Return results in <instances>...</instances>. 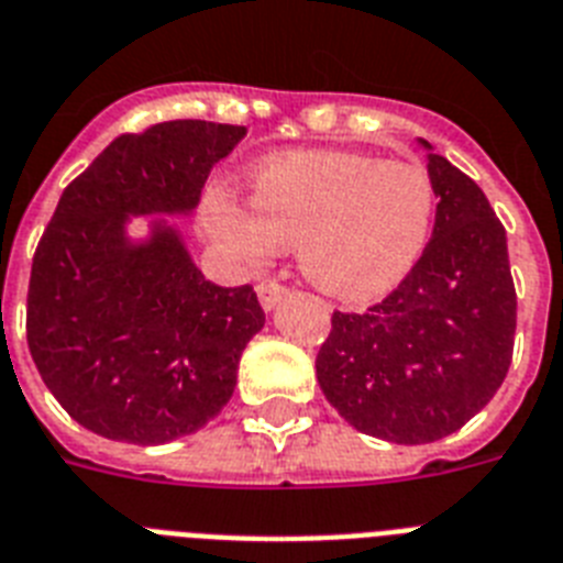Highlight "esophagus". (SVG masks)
Returning <instances> with one entry per match:
<instances>
[{"mask_svg":"<svg viewBox=\"0 0 563 563\" xmlns=\"http://www.w3.org/2000/svg\"><path fill=\"white\" fill-rule=\"evenodd\" d=\"M286 295H289V289H286L283 283L277 280L257 283V297H260V303H263V309H274L280 300H286Z\"/></svg>","mask_w":563,"mask_h":563,"instance_id":"obj_1","label":"esophagus"}]
</instances>
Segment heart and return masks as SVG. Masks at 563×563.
Here are the masks:
<instances>
[{
    "label": "heart",
    "mask_w": 563,
    "mask_h": 563,
    "mask_svg": "<svg viewBox=\"0 0 563 563\" xmlns=\"http://www.w3.org/2000/svg\"><path fill=\"white\" fill-rule=\"evenodd\" d=\"M251 199L254 210L210 194L205 231L249 263L300 245L306 277L346 300L405 280L437 219L428 170L358 153L274 155L251 176Z\"/></svg>",
    "instance_id": "obj_1"
}]
</instances>
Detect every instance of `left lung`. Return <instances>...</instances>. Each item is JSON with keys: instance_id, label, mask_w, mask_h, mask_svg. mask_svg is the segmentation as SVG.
Instances as JSON below:
<instances>
[{"instance_id": "1", "label": "left lung", "mask_w": 563, "mask_h": 563, "mask_svg": "<svg viewBox=\"0 0 563 563\" xmlns=\"http://www.w3.org/2000/svg\"><path fill=\"white\" fill-rule=\"evenodd\" d=\"M431 242L405 280L364 312H332L314 369L355 431L422 445L460 431L504 385L518 295L506 228L477 181L428 155Z\"/></svg>"}]
</instances>
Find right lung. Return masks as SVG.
Here are the masks:
<instances>
[{
  "instance_id": "1",
  "label": "right lung",
  "mask_w": 563,
  "mask_h": 563,
  "mask_svg": "<svg viewBox=\"0 0 563 563\" xmlns=\"http://www.w3.org/2000/svg\"><path fill=\"white\" fill-rule=\"evenodd\" d=\"M245 126L164 121L123 132L59 196L34 251L25 332L45 387L107 440L162 445L225 408L266 312L251 286H217L167 222L144 245L130 213L194 210Z\"/></svg>"
}]
</instances>
